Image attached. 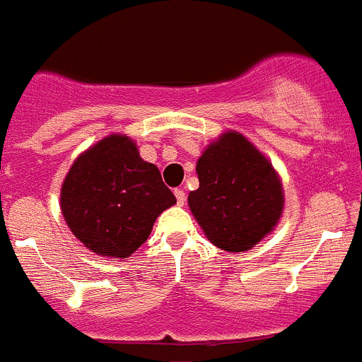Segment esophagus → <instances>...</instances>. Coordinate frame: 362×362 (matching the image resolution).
I'll list each match as a JSON object with an SVG mask.
<instances>
[{
  "instance_id": "obj_1",
  "label": "esophagus",
  "mask_w": 362,
  "mask_h": 362,
  "mask_svg": "<svg viewBox=\"0 0 362 362\" xmlns=\"http://www.w3.org/2000/svg\"><path fill=\"white\" fill-rule=\"evenodd\" d=\"M175 197H177V204L184 205L185 204V193L184 189H175Z\"/></svg>"
}]
</instances>
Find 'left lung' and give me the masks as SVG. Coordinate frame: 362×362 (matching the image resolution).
I'll use <instances>...</instances> for the list:
<instances>
[{"label": "left lung", "mask_w": 362, "mask_h": 362, "mask_svg": "<svg viewBox=\"0 0 362 362\" xmlns=\"http://www.w3.org/2000/svg\"><path fill=\"white\" fill-rule=\"evenodd\" d=\"M189 209L218 249L243 252L278 226L283 185L276 169L242 133H221L197 162Z\"/></svg>", "instance_id": "obj_1"}]
</instances>
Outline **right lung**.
<instances>
[{
	"mask_svg": "<svg viewBox=\"0 0 362 362\" xmlns=\"http://www.w3.org/2000/svg\"><path fill=\"white\" fill-rule=\"evenodd\" d=\"M175 204L157 165L142 160L135 142L119 133L81 153L61 187V211L74 236L108 258L135 252Z\"/></svg>",
	"mask_w": 362,
	"mask_h": 362,
	"instance_id": "right-lung-1",
	"label": "right lung"
}]
</instances>
